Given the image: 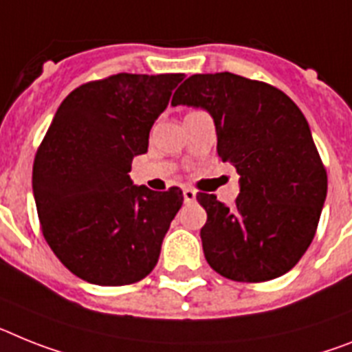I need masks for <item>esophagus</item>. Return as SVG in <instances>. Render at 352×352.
Wrapping results in <instances>:
<instances>
[{"label":"esophagus","mask_w":352,"mask_h":352,"mask_svg":"<svg viewBox=\"0 0 352 352\" xmlns=\"http://www.w3.org/2000/svg\"><path fill=\"white\" fill-rule=\"evenodd\" d=\"M182 193H184V202H195V199H197V191L195 190H191V188H184V191H182Z\"/></svg>","instance_id":"34e87169"}]
</instances>
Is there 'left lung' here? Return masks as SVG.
Returning a JSON list of instances; mask_svg holds the SVG:
<instances>
[{
  "mask_svg": "<svg viewBox=\"0 0 352 352\" xmlns=\"http://www.w3.org/2000/svg\"><path fill=\"white\" fill-rule=\"evenodd\" d=\"M171 105L204 109L217 129V152L240 175L232 208L199 193L208 212L204 256L220 276L270 281L308 250L326 202L327 175L309 125L283 91L232 73L193 75Z\"/></svg>",
  "mask_w": 352,
  "mask_h": 352,
  "instance_id": "1",
  "label": "left lung"
}]
</instances>
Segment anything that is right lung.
<instances>
[{
  "instance_id": "1",
  "label": "right lung",
  "mask_w": 352,
  "mask_h": 352,
  "mask_svg": "<svg viewBox=\"0 0 352 352\" xmlns=\"http://www.w3.org/2000/svg\"><path fill=\"white\" fill-rule=\"evenodd\" d=\"M182 80V73L112 75L76 87L53 116L32 188L44 238L84 281L132 285L157 265L182 191L135 186L129 171Z\"/></svg>"
}]
</instances>
